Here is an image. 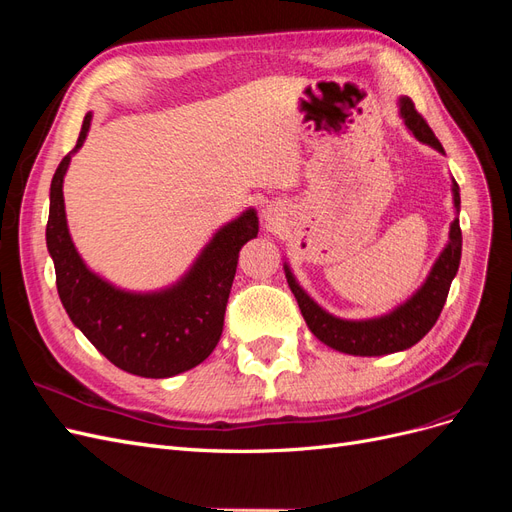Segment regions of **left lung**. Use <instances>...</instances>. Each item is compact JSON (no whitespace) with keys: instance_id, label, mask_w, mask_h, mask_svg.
<instances>
[{"instance_id":"8db88e82","label":"left lung","mask_w":512,"mask_h":512,"mask_svg":"<svg viewBox=\"0 0 512 512\" xmlns=\"http://www.w3.org/2000/svg\"><path fill=\"white\" fill-rule=\"evenodd\" d=\"M399 111L404 117L406 126L421 143L431 145L444 153V147L429 128V123L423 119V115L416 111L414 102L410 98L399 100ZM453 196L455 207L459 209V185L453 181ZM461 260V228L459 220L451 224V241L444 247V252L433 265L427 282L421 286L412 299H408L404 305L393 309L391 314L374 318V320H342L324 312L307 294L301 290V286L294 282L290 269L286 267V280L294 294V299L299 303L301 314L307 322L309 331H312L320 342L331 346L333 350L354 354V356H382L406 350L414 346L416 342L431 331L436 324L442 307L448 297V288H451L453 277L457 275Z\"/></svg>"}]
</instances>
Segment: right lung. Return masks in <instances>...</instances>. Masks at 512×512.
I'll use <instances>...</instances> for the list:
<instances>
[{
  "instance_id": "1",
  "label": "right lung",
  "mask_w": 512,
  "mask_h": 512,
  "mask_svg": "<svg viewBox=\"0 0 512 512\" xmlns=\"http://www.w3.org/2000/svg\"><path fill=\"white\" fill-rule=\"evenodd\" d=\"M89 121L91 113L51 181L46 247L55 262L59 299L70 320L119 369L143 378L177 376L203 363L218 346L239 250L258 235V218L250 209L224 226L177 286L153 294L117 290L85 267L66 224L61 188Z\"/></svg>"
}]
</instances>
